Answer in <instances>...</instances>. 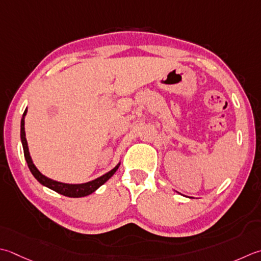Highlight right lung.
<instances>
[{
	"instance_id": "1",
	"label": "right lung",
	"mask_w": 261,
	"mask_h": 261,
	"mask_svg": "<svg viewBox=\"0 0 261 261\" xmlns=\"http://www.w3.org/2000/svg\"><path fill=\"white\" fill-rule=\"evenodd\" d=\"M25 114H27V109H25L23 112V115L21 119V126H20V137H21L23 154H24L25 162H27L30 172H32V174L35 176L36 180H37L40 185L52 189L53 191L60 193V195H63L65 197H71V198L86 197V196L90 195V193H93L94 191H96L100 186H103L104 183L109 180V178H111V176H113V174L116 172L117 168H119L120 163L113 168V170L107 172L106 174L97 177L93 181H89L87 183H81V185H69V183L58 182V181L52 180V178H48L47 176L43 175L42 173L37 170V167L35 166L32 157H30V154H29L28 144H27V139H25V132H24V116H25Z\"/></svg>"
}]
</instances>
